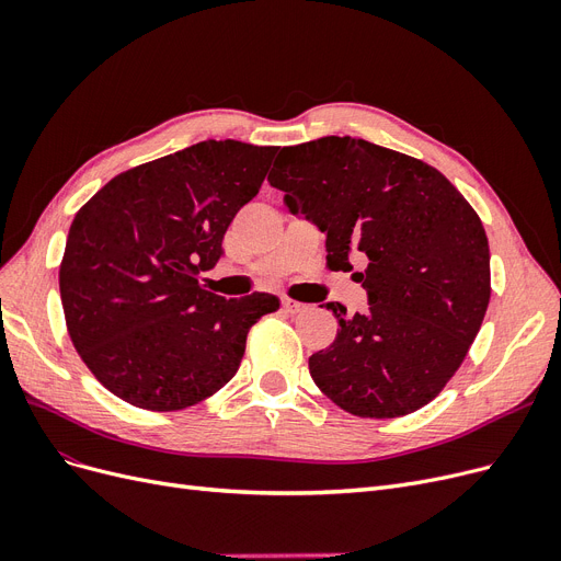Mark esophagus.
Listing matches in <instances>:
<instances>
[{"mask_svg": "<svg viewBox=\"0 0 561 561\" xmlns=\"http://www.w3.org/2000/svg\"><path fill=\"white\" fill-rule=\"evenodd\" d=\"M282 309H284L286 313H290V316H296V313L305 311V305H302V302H296V300H290V298H284V300H282Z\"/></svg>", "mask_w": 561, "mask_h": 561, "instance_id": "1", "label": "esophagus"}]
</instances>
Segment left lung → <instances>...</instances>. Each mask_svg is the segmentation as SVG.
Returning a JSON list of instances; mask_svg holds the SVG:
<instances>
[{
  "mask_svg": "<svg viewBox=\"0 0 561 561\" xmlns=\"http://www.w3.org/2000/svg\"><path fill=\"white\" fill-rule=\"evenodd\" d=\"M288 210L325 238L332 271H353L364 313L328 302L336 339L309 357L321 392L357 417L424 408L466 359L491 300L489 238L435 167L353 137L284 146L271 176Z\"/></svg>",
  "mask_w": 561,
  "mask_h": 561,
  "instance_id": "obj_1",
  "label": "left lung"
}]
</instances>
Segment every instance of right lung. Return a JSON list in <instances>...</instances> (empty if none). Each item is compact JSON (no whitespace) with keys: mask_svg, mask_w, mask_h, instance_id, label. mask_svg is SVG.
I'll use <instances>...</instances> for the list:
<instances>
[{"mask_svg":"<svg viewBox=\"0 0 561 561\" xmlns=\"http://www.w3.org/2000/svg\"><path fill=\"white\" fill-rule=\"evenodd\" d=\"M277 146L199 141L114 176L78 210L59 267L72 346L130 405L172 412L222 389L271 294L225 300L199 284L222 259Z\"/></svg>","mask_w":561,"mask_h":561,"instance_id":"1","label":"right lung"}]
</instances>
